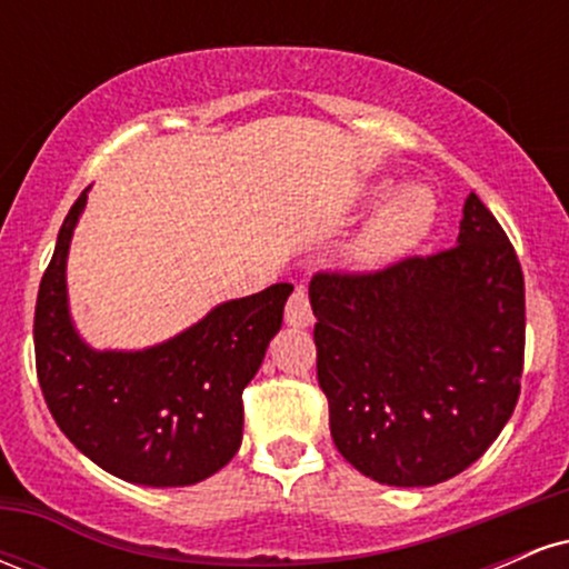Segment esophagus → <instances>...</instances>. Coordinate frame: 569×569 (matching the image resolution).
Here are the masks:
<instances>
[{
  "instance_id": "obj_1",
  "label": "esophagus",
  "mask_w": 569,
  "mask_h": 569,
  "mask_svg": "<svg viewBox=\"0 0 569 569\" xmlns=\"http://www.w3.org/2000/svg\"><path fill=\"white\" fill-rule=\"evenodd\" d=\"M286 323L297 326V329H307L316 323V316L310 310V299H307L305 289H297L291 293L289 305H286Z\"/></svg>"
}]
</instances>
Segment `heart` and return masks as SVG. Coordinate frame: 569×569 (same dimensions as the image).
Instances as JSON below:
<instances>
[{
	"label": "heart",
	"mask_w": 569,
	"mask_h": 569,
	"mask_svg": "<svg viewBox=\"0 0 569 569\" xmlns=\"http://www.w3.org/2000/svg\"><path fill=\"white\" fill-rule=\"evenodd\" d=\"M388 184L380 181L367 192L369 200L382 198ZM433 192L422 184H409L377 206L367 224L342 248V264L352 272H377L401 262L428 238L436 224Z\"/></svg>",
	"instance_id": "b5f03b06"
}]
</instances>
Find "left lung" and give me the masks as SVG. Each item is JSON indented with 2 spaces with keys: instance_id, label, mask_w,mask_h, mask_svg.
I'll use <instances>...</instances> for the list:
<instances>
[{
  "instance_id": "8db88e82",
  "label": "left lung",
  "mask_w": 569,
  "mask_h": 569,
  "mask_svg": "<svg viewBox=\"0 0 569 569\" xmlns=\"http://www.w3.org/2000/svg\"><path fill=\"white\" fill-rule=\"evenodd\" d=\"M318 385L339 455L390 487L466 471L511 420L525 367V276L471 192L457 246L310 283Z\"/></svg>"
}]
</instances>
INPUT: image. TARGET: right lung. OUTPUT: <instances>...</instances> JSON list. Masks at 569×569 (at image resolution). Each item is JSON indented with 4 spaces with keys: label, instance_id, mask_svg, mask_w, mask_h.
Listing matches in <instances>:
<instances>
[{
    "label": "right lung",
    "instance_id": "obj_1",
    "mask_svg": "<svg viewBox=\"0 0 569 569\" xmlns=\"http://www.w3.org/2000/svg\"><path fill=\"white\" fill-rule=\"evenodd\" d=\"M88 192L58 232L34 312L37 377L50 415L84 457L143 487L208 479L243 441V388L283 323L291 283L208 310L198 323L141 350H96L69 310L67 262Z\"/></svg>",
    "mask_w": 569,
    "mask_h": 569
}]
</instances>
